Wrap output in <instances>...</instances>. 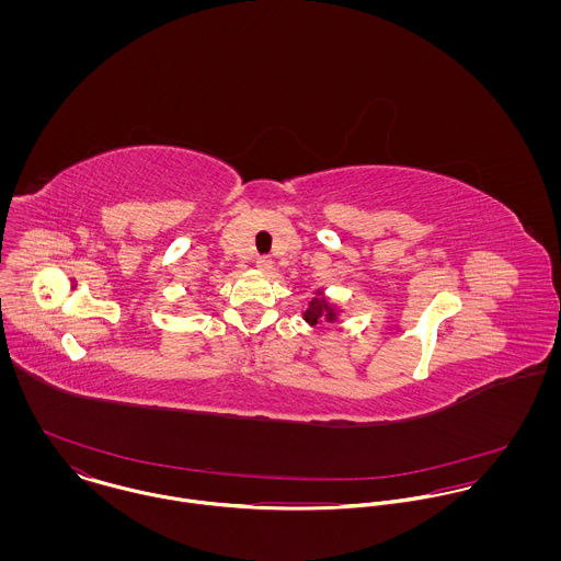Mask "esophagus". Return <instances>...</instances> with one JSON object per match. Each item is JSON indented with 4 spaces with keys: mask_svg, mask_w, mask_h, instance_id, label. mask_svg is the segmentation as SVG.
Wrapping results in <instances>:
<instances>
[{
    "mask_svg": "<svg viewBox=\"0 0 561 561\" xmlns=\"http://www.w3.org/2000/svg\"><path fill=\"white\" fill-rule=\"evenodd\" d=\"M256 267H259L261 272H272L274 261H272L270 256H259V259H256Z\"/></svg>",
    "mask_w": 561,
    "mask_h": 561,
    "instance_id": "1",
    "label": "esophagus"
}]
</instances>
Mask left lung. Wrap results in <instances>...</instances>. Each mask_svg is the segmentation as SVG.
Segmentation results:
<instances>
[{
  "mask_svg": "<svg viewBox=\"0 0 561 561\" xmlns=\"http://www.w3.org/2000/svg\"><path fill=\"white\" fill-rule=\"evenodd\" d=\"M302 320L307 321L309 325H318L321 320L334 321L339 320V309L323 296V291L318 289L316 298L309 302V309L302 313Z\"/></svg>",
  "mask_w": 561,
  "mask_h": 561,
  "instance_id": "8db88e82",
  "label": "left lung"
}]
</instances>
